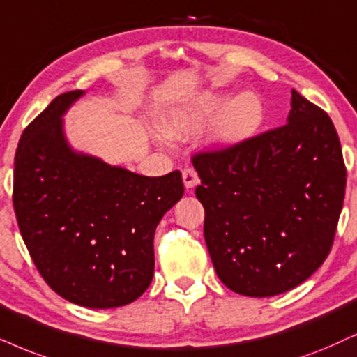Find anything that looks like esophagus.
<instances>
[{"label":"esophagus","mask_w":357,"mask_h":357,"mask_svg":"<svg viewBox=\"0 0 357 357\" xmlns=\"http://www.w3.org/2000/svg\"><path fill=\"white\" fill-rule=\"evenodd\" d=\"M183 181L184 186L188 189L197 186V184H199V176H197L196 169L191 168V166H186V168L183 169Z\"/></svg>","instance_id":"34e87169"}]
</instances>
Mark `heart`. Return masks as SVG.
<instances>
[{"label": "heart", "mask_w": 357, "mask_h": 357, "mask_svg": "<svg viewBox=\"0 0 357 357\" xmlns=\"http://www.w3.org/2000/svg\"><path fill=\"white\" fill-rule=\"evenodd\" d=\"M211 118L207 139L212 145L236 146L259 132L264 121V103L252 92H242L231 100L227 93L204 92L171 108L161 121V132L168 138H186Z\"/></svg>", "instance_id": "obj_1"}]
</instances>
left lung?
Returning a JSON list of instances; mask_svg holds the SVG:
<instances>
[{"instance_id": "left-lung-1", "label": "left lung", "mask_w": 357, "mask_h": 357, "mask_svg": "<svg viewBox=\"0 0 357 357\" xmlns=\"http://www.w3.org/2000/svg\"><path fill=\"white\" fill-rule=\"evenodd\" d=\"M191 160L207 249L225 287L255 298L280 295L326 260L346 166L335 125L318 105L293 89L288 123Z\"/></svg>"}]
</instances>
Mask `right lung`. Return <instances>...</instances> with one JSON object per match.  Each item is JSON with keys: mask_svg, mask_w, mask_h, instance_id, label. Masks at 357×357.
Here are the masks:
<instances>
[{"mask_svg": "<svg viewBox=\"0 0 357 357\" xmlns=\"http://www.w3.org/2000/svg\"><path fill=\"white\" fill-rule=\"evenodd\" d=\"M82 93L56 97L22 132L13 206L31 259L57 295L116 308L150 287L156 225L184 184L179 171L150 178L72 151L62 115Z\"/></svg>", "mask_w": 357, "mask_h": 357, "instance_id": "right-lung-1", "label": "right lung"}]
</instances>
